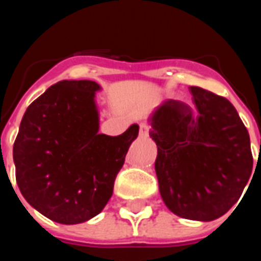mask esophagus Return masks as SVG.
Wrapping results in <instances>:
<instances>
[{
  "label": "esophagus",
  "mask_w": 261,
  "mask_h": 261,
  "mask_svg": "<svg viewBox=\"0 0 261 261\" xmlns=\"http://www.w3.org/2000/svg\"><path fill=\"white\" fill-rule=\"evenodd\" d=\"M149 130H150V126L147 123H141L139 124V135L141 137H147L149 135Z\"/></svg>",
  "instance_id": "esophagus-1"
}]
</instances>
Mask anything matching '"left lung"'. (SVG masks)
Segmentation results:
<instances>
[{
	"mask_svg": "<svg viewBox=\"0 0 261 261\" xmlns=\"http://www.w3.org/2000/svg\"><path fill=\"white\" fill-rule=\"evenodd\" d=\"M190 90L195 110L178 100L164 101L149 119V135L157 145L154 168L164 203L181 218L207 222L239 202L253 157L233 104L203 88Z\"/></svg>",
	"mask_w": 261,
	"mask_h": 261,
	"instance_id": "obj_1",
	"label": "left lung"
}]
</instances>
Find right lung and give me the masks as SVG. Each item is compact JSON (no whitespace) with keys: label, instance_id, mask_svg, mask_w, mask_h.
Masks as SVG:
<instances>
[{"label":"right lung","instance_id":"right-lung-1","mask_svg":"<svg viewBox=\"0 0 261 261\" xmlns=\"http://www.w3.org/2000/svg\"><path fill=\"white\" fill-rule=\"evenodd\" d=\"M89 80L59 81L27 108L13 145L16 181L31 206L51 221L75 225L93 218L114 192L138 124L123 134H98Z\"/></svg>","mask_w":261,"mask_h":261}]
</instances>
